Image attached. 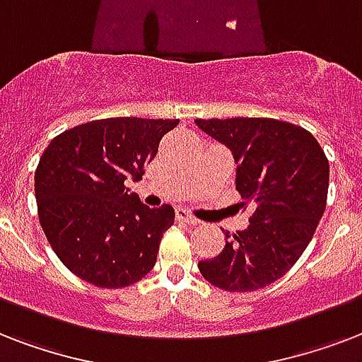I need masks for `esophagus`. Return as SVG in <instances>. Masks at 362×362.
<instances>
[{"label": "esophagus", "instance_id": "34e87169", "mask_svg": "<svg viewBox=\"0 0 362 362\" xmlns=\"http://www.w3.org/2000/svg\"><path fill=\"white\" fill-rule=\"evenodd\" d=\"M176 220L184 221L187 226H197V223H201V221H199L197 218H193L186 209H176Z\"/></svg>", "mask_w": 362, "mask_h": 362}]
</instances>
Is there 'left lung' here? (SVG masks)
Wrapping results in <instances>:
<instances>
[{
	"label": "left lung",
	"instance_id": "1",
	"mask_svg": "<svg viewBox=\"0 0 362 362\" xmlns=\"http://www.w3.org/2000/svg\"><path fill=\"white\" fill-rule=\"evenodd\" d=\"M195 124L237 161V189L252 206L244 231L226 233L220 255L199 261L206 281L255 291L280 280L314 237L327 206L329 159L300 125L274 118H210Z\"/></svg>",
	"mask_w": 362,
	"mask_h": 362
}]
</instances>
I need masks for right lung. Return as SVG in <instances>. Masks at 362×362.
I'll use <instances>...</instances> for the list:
<instances>
[{"mask_svg": "<svg viewBox=\"0 0 362 362\" xmlns=\"http://www.w3.org/2000/svg\"><path fill=\"white\" fill-rule=\"evenodd\" d=\"M180 120L103 118L54 136L35 169L37 214L67 269L98 287L133 286L153 269L170 204L150 209L124 186L141 180Z\"/></svg>", "mask_w": 362, "mask_h": 362, "instance_id": "right-lung-1", "label": "right lung"}]
</instances>
